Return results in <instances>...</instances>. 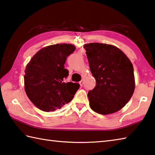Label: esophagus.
<instances>
[{
  "label": "esophagus",
  "mask_w": 155,
  "mask_h": 155,
  "mask_svg": "<svg viewBox=\"0 0 155 155\" xmlns=\"http://www.w3.org/2000/svg\"><path fill=\"white\" fill-rule=\"evenodd\" d=\"M79 84H80V85L82 87L83 86V80H81L80 82H79Z\"/></svg>",
  "instance_id": "1"
}]
</instances>
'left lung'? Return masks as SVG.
<instances>
[{
	"mask_svg": "<svg viewBox=\"0 0 155 155\" xmlns=\"http://www.w3.org/2000/svg\"><path fill=\"white\" fill-rule=\"evenodd\" d=\"M96 81L88 92L89 106L101 114L114 113L130 100L135 89L133 65L121 50L112 45L91 43L83 46Z\"/></svg>",
	"mask_w": 155,
	"mask_h": 155,
	"instance_id": "obj_1",
	"label": "left lung"
}]
</instances>
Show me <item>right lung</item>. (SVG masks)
I'll use <instances>...</instances> for the list:
<instances>
[{
  "label": "right lung",
  "mask_w": 155,
  "mask_h": 155,
  "mask_svg": "<svg viewBox=\"0 0 155 155\" xmlns=\"http://www.w3.org/2000/svg\"><path fill=\"white\" fill-rule=\"evenodd\" d=\"M76 47L71 44H56L43 47L26 66L24 89L30 100L45 112L55 111L71 101L80 85L65 83L68 70L64 64Z\"/></svg>",
  "instance_id": "right-lung-1"
}]
</instances>
